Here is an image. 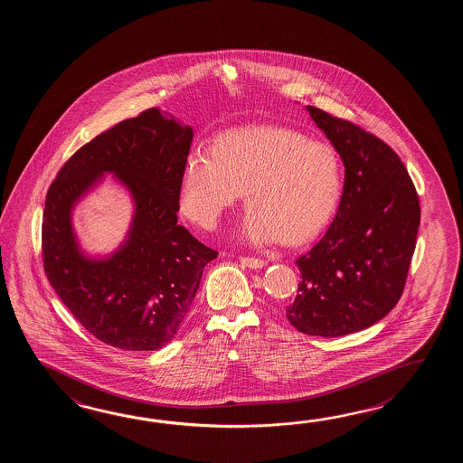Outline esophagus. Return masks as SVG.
Listing matches in <instances>:
<instances>
[{"instance_id":"obj_1","label":"esophagus","mask_w":463,"mask_h":463,"mask_svg":"<svg viewBox=\"0 0 463 463\" xmlns=\"http://www.w3.org/2000/svg\"><path fill=\"white\" fill-rule=\"evenodd\" d=\"M240 263L243 266H248L251 269H258V268H263L266 265L265 260H260V258H250V256H240Z\"/></svg>"}]
</instances>
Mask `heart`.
I'll list each match as a JSON object with an SVG mask.
<instances>
[{
  "instance_id": "obj_1",
  "label": "heart",
  "mask_w": 463,
  "mask_h": 463,
  "mask_svg": "<svg viewBox=\"0 0 463 463\" xmlns=\"http://www.w3.org/2000/svg\"><path fill=\"white\" fill-rule=\"evenodd\" d=\"M245 190L240 235L251 245L279 238L301 245L335 213L341 168L335 150L285 128L230 130L210 150L188 156L178 190L182 213L198 227H217Z\"/></svg>"
}]
</instances>
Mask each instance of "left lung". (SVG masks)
Masks as SVG:
<instances>
[{"label":"left lung","mask_w":463,"mask_h":463,"mask_svg":"<svg viewBox=\"0 0 463 463\" xmlns=\"http://www.w3.org/2000/svg\"><path fill=\"white\" fill-rule=\"evenodd\" d=\"M345 164V188L325 236L296 260L301 271L286 317L298 331L337 337L363 331L402 296L420 205L409 172L381 138L306 106Z\"/></svg>","instance_id":"1"}]
</instances>
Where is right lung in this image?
I'll list each match as a JSON object with an SVG mask.
<instances>
[{
    "label": "right lung",
    "instance_id": "obj_1",
    "mask_svg": "<svg viewBox=\"0 0 463 463\" xmlns=\"http://www.w3.org/2000/svg\"><path fill=\"white\" fill-rule=\"evenodd\" d=\"M194 128L157 108L118 122L62 165L43 215V263L51 286L99 341L156 351L177 335L203 268L217 251L177 225L178 190ZM106 173L135 203L127 240L108 257L86 256L71 210Z\"/></svg>",
    "mask_w": 463,
    "mask_h": 463
}]
</instances>
